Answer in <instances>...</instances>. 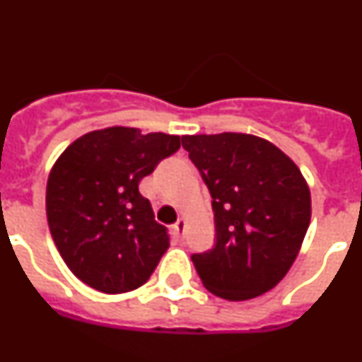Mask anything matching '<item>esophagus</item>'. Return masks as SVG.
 Listing matches in <instances>:
<instances>
[{
    "label": "esophagus",
    "instance_id": "obj_1",
    "mask_svg": "<svg viewBox=\"0 0 362 362\" xmlns=\"http://www.w3.org/2000/svg\"><path fill=\"white\" fill-rule=\"evenodd\" d=\"M185 226H187V219H185V217H179L177 223H175V225H174V230H175V232H177V235H183Z\"/></svg>",
    "mask_w": 362,
    "mask_h": 362
}]
</instances>
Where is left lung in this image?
<instances>
[{
	"label": "left lung",
	"instance_id": "8db88e82",
	"mask_svg": "<svg viewBox=\"0 0 362 362\" xmlns=\"http://www.w3.org/2000/svg\"><path fill=\"white\" fill-rule=\"evenodd\" d=\"M183 148L212 196L216 246L192 255L204 288L226 300L263 296L288 274L308 230L306 179L252 134L183 136Z\"/></svg>",
	"mask_w": 362,
	"mask_h": 362
}]
</instances>
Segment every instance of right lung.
I'll use <instances>...</instances> for the list:
<instances>
[{
    "label": "right lung",
    "mask_w": 362,
    "mask_h": 362,
    "mask_svg": "<svg viewBox=\"0 0 362 362\" xmlns=\"http://www.w3.org/2000/svg\"><path fill=\"white\" fill-rule=\"evenodd\" d=\"M181 137L130 127L94 130L70 143L47 181V221L74 276L103 293L139 288L170 246L139 183Z\"/></svg>",
    "instance_id": "1"
}]
</instances>
